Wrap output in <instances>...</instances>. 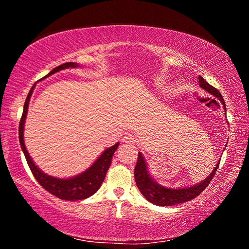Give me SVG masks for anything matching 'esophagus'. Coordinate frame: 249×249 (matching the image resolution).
Listing matches in <instances>:
<instances>
[{"label":"esophagus","instance_id":"obj_1","mask_svg":"<svg viewBox=\"0 0 249 249\" xmlns=\"http://www.w3.org/2000/svg\"><path fill=\"white\" fill-rule=\"evenodd\" d=\"M122 142H125V144H134L135 142H136V138H135L134 135L132 134H126L125 136L122 138Z\"/></svg>","mask_w":249,"mask_h":249}]
</instances>
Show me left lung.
Returning <instances> with one entry per match:
<instances>
[{"label":"left lung","instance_id":"obj_1","mask_svg":"<svg viewBox=\"0 0 249 249\" xmlns=\"http://www.w3.org/2000/svg\"><path fill=\"white\" fill-rule=\"evenodd\" d=\"M199 83L202 89L206 90L209 93L214 95L215 98L221 101L223 107H224V111L226 113V105L224 102V99H223V96L220 93V91L206 82L201 75H199ZM218 165H220V161L216 163L215 168L212 170L209 177H206L203 181H201L200 183H196V185H193V187L169 189L161 187V185L158 184L153 178H151L148 169H147V165L144 157H142V153H138L137 163L136 166H135L134 170L135 182H136L137 188L140 189L142 195L146 197L147 201H149L156 205L161 206L176 205L183 203V202L190 201L199 196L200 193L208 187L210 181L214 178V175H215Z\"/></svg>","mask_w":249,"mask_h":249}]
</instances>
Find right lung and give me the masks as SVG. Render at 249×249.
Here are the masks:
<instances>
[{
	"label": "right lung",
	"mask_w": 249,
	"mask_h": 249,
	"mask_svg": "<svg viewBox=\"0 0 249 249\" xmlns=\"http://www.w3.org/2000/svg\"><path fill=\"white\" fill-rule=\"evenodd\" d=\"M78 64L75 62H66V64H62L60 66L56 67V68L53 69L50 72L44 77L43 79L49 77L53 73L58 72V71L68 69V68H77ZM36 84V83H35ZM35 84L32 87L31 91L26 98L24 104V109L23 114L20 117L19 121V127H18V138H19V144L22 147V150L25 155V158L27 160V163L29 168H31V171L33 172L35 179L38 181V183L43 187L46 191L52 193L53 196L59 197L61 200H67V201H77V200H84L87 197L91 196L92 195L99 190L101 184L104 181L105 176H107V169L111 166L112 162V157L114 155L115 150L119 147V142H116L114 146L109 147V148L105 149L102 154H101L100 157L95 160L93 165L90 168H88L86 171H83L82 174H80L72 178L69 179H59L54 178L53 176H49L47 174H44L38 167H37L35 163H34L33 159L31 156L28 155V151L26 150V147L24 144V124L25 120H26V114L28 111V103L29 99H31V95L33 93L34 88H35Z\"/></svg>",
	"instance_id": "right-lung-1"
}]
</instances>
